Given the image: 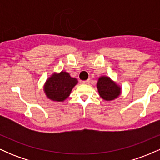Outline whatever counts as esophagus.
<instances>
[{
    "mask_svg": "<svg viewBox=\"0 0 160 160\" xmlns=\"http://www.w3.org/2000/svg\"><path fill=\"white\" fill-rule=\"evenodd\" d=\"M89 82H90V80H83V81H82V83L83 84H89Z\"/></svg>",
    "mask_w": 160,
    "mask_h": 160,
    "instance_id": "1",
    "label": "esophagus"
}]
</instances>
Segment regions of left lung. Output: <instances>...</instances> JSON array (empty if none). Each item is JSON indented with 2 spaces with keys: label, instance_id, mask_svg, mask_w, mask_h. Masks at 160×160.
Listing matches in <instances>:
<instances>
[{
  "label": "left lung",
  "instance_id": "8db88e82",
  "mask_svg": "<svg viewBox=\"0 0 160 160\" xmlns=\"http://www.w3.org/2000/svg\"><path fill=\"white\" fill-rule=\"evenodd\" d=\"M98 93L104 100L111 101L120 95L121 89L108 77H101L97 82Z\"/></svg>",
  "mask_w": 160,
  "mask_h": 160
}]
</instances>
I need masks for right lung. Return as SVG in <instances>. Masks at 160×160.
<instances>
[{"instance_id": "right-lung-1", "label": "right lung", "mask_w": 160, "mask_h": 160, "mask_svg": "<svg viewBox=\"0 0 160 160\" xmlns=\"http://www.w3.org/2000/svg\"><path fill=\"white\" fill-rule=\"evenodd\" d=\"M78 80L70 76L68 73L62 71L59 74H52L46 82L44 92L51 100L63 102L71 94Z\"/></svg>"}]
</instances>
